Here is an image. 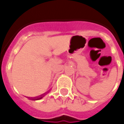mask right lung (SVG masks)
<instances>
[{"instance_id": "add662e5", "label": "right lung", "mask_w": 124, "mask_h": 124, "mask_svg": "<svg viewBox=\"0 0 124 124\" xmlns=\"http://www.w3.org/2000/svg\"><path fill=\"white\" fill-rule=\"evenodd\" d=\"M42 97H43V96H42V95H41L39 96H38V97H31V98H29L30 100H41V98H42Z\"/></svg>"}]
</instances>
